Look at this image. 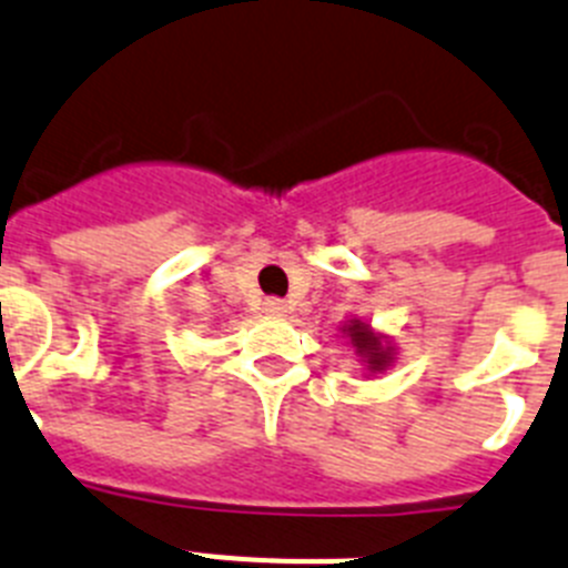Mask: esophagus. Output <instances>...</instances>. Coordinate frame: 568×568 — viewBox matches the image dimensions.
Listing matches in <instances>:
<instances>
[{
	"label": "esophagus",
	"mask_w": 568,
	"mask_h": 568,
	"mask_svg": "<svg viewBox=\"0 0 568 568\" xmlns=\"http://www.w3.org/2000/svg\"><path fill=\"white\" fill-rule=\"evenodd\" d=\"M263 308H265V314H274V317H283V314L288 312V305H285L283 300H265Z\"/></svg>",
	"instance_id": "esophagus-1"
}]
</instances>
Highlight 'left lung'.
Returning <instances> with one entry per match:
<instances>
[{
    "mask_svg": "<svg viewBox=\"0 0 568 568\" xmlns=\"http://www.w3.org/2000/svg\"><path fill=\"white\" fill-rule=\"evenodd\" d=\"M339 334L354 345V354L359 357V363H363L368 377L388 372V368L397 363V348H394L392 339H388L386 334L374 332L372 325L363 323L359 317L345 320Z\"/></svg>",
    "mask_w": 568,
    "mask_h": 568,
    "instance_id": "8db88e82",
    "label": "left lung"
}]
</instances>
